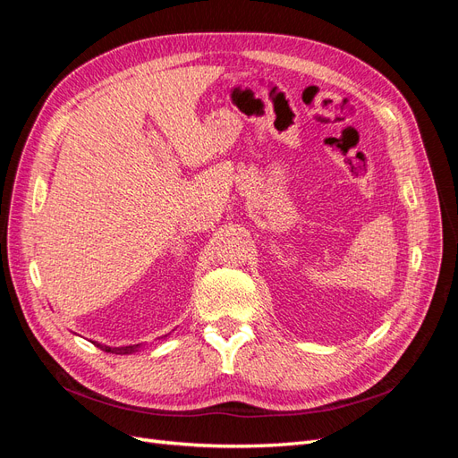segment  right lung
<instances>
[{
  "label": "right lung",
  "instance_id": "right-lung-1",
  "mask_svg": "<svg viewBox=\"0 0 458 458\" xmlns=\"http://www.w3.org/2000/svg\"><path fill=\"white\" fill-rule=\"evenodd\" d=\"M97 348L106 352V353H116V355H126V353H133L137 350V345H122V348H110V345H103V344H97L93 342Z\"/></svg>",
  "mask_w": 458,
  "mask_h": 458
}]
</instances>
